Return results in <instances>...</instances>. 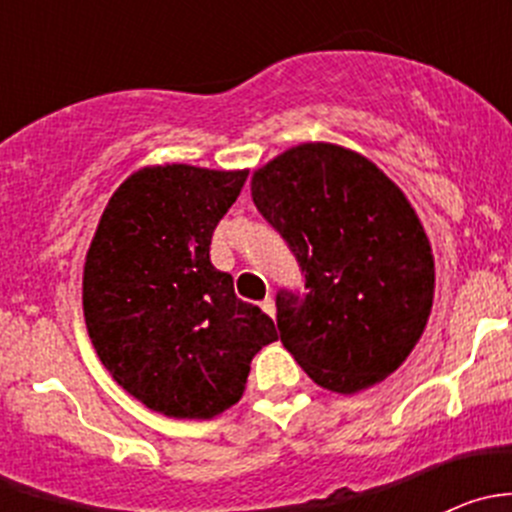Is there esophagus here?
<instances>
[{
  "label": "esophagus",
  "instance_id": "34e87169",
  "mask_svg": "<svg viewBox=\"0 0 512 512\" xmlns=\"http://www.w3.org/2000/svg\"><path fill=\"white\" fill-rule=\"evenodd\" d=\"M260 307H262V312H265V314H270V317H275V312H277V309H275V299H272V297H267L265 302L260 304Z\"/></svg>",
  "mask_w": 512,
  "mask_h": 512
}]
</instances>
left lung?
Instances as JSON below:
<instances>
[{
    "label": "left lung",
    "mask_w": 512,
    "mask_h": 512,
    "mask_svg": "<svg viewBox=\"0 0 512 512\" xmlns=\"http://www.w3.org/2000/svg\"><path fill=\"white\" fill-rule=\"evenodd\" d=\"M250 190L304 275V297L277 294L287 352L337 394L394 374L421 339L436 292L431 242L404 190L361 153L324 141L267 160Z\"/></svg>",
    "instance_id": "1"
}]
</instances>
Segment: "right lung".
I'll return each mask as SVG.
<instances>
[{
  "label": "right lung",
  "instance_id": "1",
  "mask_svg": "<svg viewBox=\"0 0 512 512\" xmlns=\"http://www.w3.org/2000/svg\"><path fill=\"white\" fill-rule=\"evenodd\" d=\"M247 170L148 165L108 200L84 262V319L121 389L168 418H215L245 394L275 322L235 297L210 240Z\"/></svg>",
  "mask_w": 512,
  "mask_h": 512
}]
</instances>
